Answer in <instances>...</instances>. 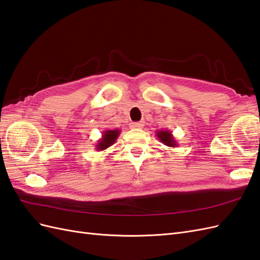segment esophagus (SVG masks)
<instances>
[{
    "label": "esophagus",
    "instance_id": "1",
    "mask_svg": "<svg viewBox=\"0 0 260 260\" xmlns=\"http://www.w3.org/2000/svg\"><path fill=\"white\" fill-rule=\"evenodd\" d=\"M132 127L133 128H143L144 125H145V122L144 121H139V122H134L132 123Z\"/></svg>",
    "mask_w": 260,
    "mask_h": 260
}]
</instances>
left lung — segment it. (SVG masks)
<instances>
[{
  "label": "left lung",
  "instance_id": "obj_1",
  "mask_svg": "<svg viewBox=\"0 0 260 260\" xmlns=\"http://www.w3.org/2000/svg\"><path fill=\"white\" fill-rule=\"evenodd\" d=\"M156 136L157 138L164 145L168 146V147H177V141L175 139L174 135H172L171 131L167 129H159L156 132Z\"/></svg>",
  "mask_w": 260,
  "mask_h": 260
}]
</instances>
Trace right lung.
I'll return each mask as SVG.
<instances>
[{"label": "right lung", "instance_id": "right-lung-1", "mask_svg": "<svg viewBox=\"0 0 260 260\" xmlns=\"http://www.w3.org/2000/svg\"><path fill=\"white\" fill-rule=\"evenodd\" d=\"M121 134V129H108V131H103L102 132V137L99 139L96 145H95V149L98 151H102L108 149L110 146H112L116 142L117 137Z\"/></svg>", "mask_w": 260, "mask_h": 260}]
</instances>
